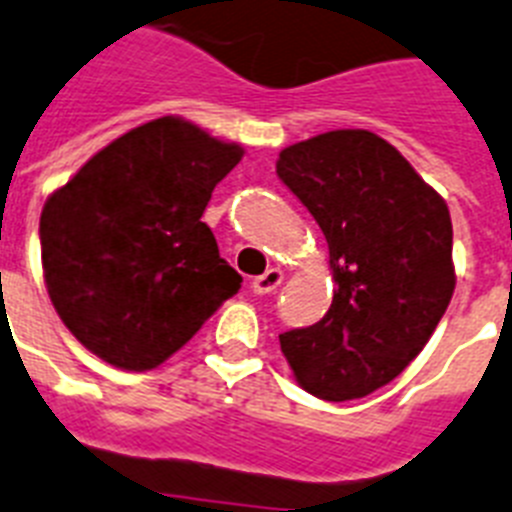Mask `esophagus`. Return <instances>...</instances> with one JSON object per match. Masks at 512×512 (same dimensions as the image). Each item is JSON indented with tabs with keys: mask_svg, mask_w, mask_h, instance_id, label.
I'll use <instances>...</instances> for the list:
<instances>
[{
	"mask_svg": "<svg viewBox=\"0 0 512 512\" xmlns=\"http://www.w3.org/2000/svg\"><path fill=\"white\" fill-rule=\"evenodd\" d=\"M280 285H282L280 269H266L264 274H259V277H253V280H251V290L256 295L274 293V290H277Z\"/></svg>",
	"mask_w": 512,
	"mask_h": 512,
	"instance_id": "34e87169",
	"label": "esophagus"
}]
</instances>
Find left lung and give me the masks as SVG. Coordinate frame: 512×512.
<instances>
[{
	"mask_svg": "<svg viewBox=\"0 0 512 512\" xmlns=\"http://www.w3.org/2000/svg\"><path fill=\"white\" fill-rule=\"evenodd\" d=\"M277 175L329 246L335 298L280 335L295 379L329 403L366 398L424 350L455 290L453 222L437 190L369 130H332L280 151Z\"/></svg>",
	"mask_w": 512,
	"mask_h": 512,
	"instance_id": "1",
	"label": "left lung"
}]
</instances>
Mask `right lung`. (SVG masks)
<instances>
[{"mask_svg":"<svg viewBox=\"0 0 512 512\" xmlns=\"http://www.w3.org/2000/svg\"><path fill=\"white\" fill-rule=\"evenodd\" d=\"M238 143L159 117L91 156L46 198L41 261L65 327L117 369H156L240 290L201 222Z\"/></svg>","mask_w":512,"mask_h":512,"instance_id":"1","label":"right lung"}]
</instances>
